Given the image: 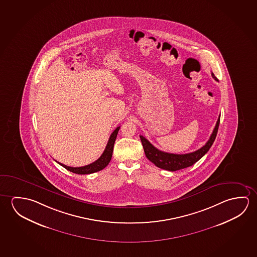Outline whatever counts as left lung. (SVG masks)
I'll return each mask as SVG.
<instances>
[{
    "label": "left lung",
    "mask_w": 257,
    "mask_h": 257,
    "mask_svg": "<svg viewBox=\"0 0 257 257\" xmlns=\"http://www.w3.org/2000/svg\"><path fill=\"white\" fill-rule=\"evenodd\" d=\"M212 78L217 80V78L214 76V74L212 73ZM220 115L216 122L215 127L212 131L210 139L204 147H201L196 151L192 152L189 154H185V155H176V154H170L166 152L161 151L156 147H154L146 138L140 136V139H141L143 147H144V151H145L147 159L151 161L152 163L155 164V166L163 169V170H166V171H179L181 169L192 166L197 161H199L212 147V144L215 140L216 136H217L219 124H220Z\"/></svg>",
    "instance_id": "obj_1"
}]
</instances>
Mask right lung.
Instances as JSON below:
<instances>
[{"label": "right lung", "mask_w": 257, "mask_h": 257, "mask_svg": "<svg viewBox=\"0 0 257 257\" xmlns=\"http://www.w3.org/2000/svg\"><path fill=\"white\" fill-rule=\"evenodd\" d=\"M120 126H117L115 128V131L111 133L110 136V139L108 140L107 146H106L104 151L102 153V155L98 158L94 163H90L86 166H82V167H69L65 164H62L61 163H58L62 167L65 168L66 170L71 171L76 174H91L94 172H97L99 171H102L104 168L109 164L111 156H112V152H113V147H114L115 140L117 138L118 131H119Z\"/></svg>", "instance_id": "1"}]
</instances>
